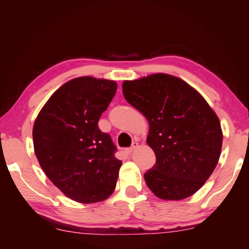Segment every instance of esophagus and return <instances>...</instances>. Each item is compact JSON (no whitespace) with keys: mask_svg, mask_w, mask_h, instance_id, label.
Segmentation results:
<instances>
[{"mask_svg":"<svg viewBox=\"0 0 249 249\" xmlns=\"http://www.w3.org/2000/svg\"><path fill=\"white\" fill-rule=\"evenodd\" d=\"M138 147V143L137 142H133V144L131 147H127V148H124V153L126 155H130L134 149H136Z\"/></svg>","mask_w":249,"mask_h":249,"instance_id":"34e87169","label":"esophagus"}]
</instances>
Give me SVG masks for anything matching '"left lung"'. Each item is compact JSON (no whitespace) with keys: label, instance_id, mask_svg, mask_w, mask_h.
Wrapping results in <instances>:
<instances>
[{"label":"left lung","instance_id":"left-lung-1","mask_svg":"<svg viewBox=\"0 0 249 249\" xmlns=\"http://www.w3.org/2000/svg\"><path fill=\"white\" fill-rule=\"evenodd\" d=\"M126 102L147 119L156 164L144 173L157 197L180 200L206 183L219 160V118L189 84L166 73L123 83Z\"/></svg>","mask_w":249,"mask_h":249}]
</instances>
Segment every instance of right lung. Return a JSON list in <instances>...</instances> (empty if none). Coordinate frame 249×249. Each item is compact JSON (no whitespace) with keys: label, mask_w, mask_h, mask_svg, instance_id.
<instances>
[{"label":"right lung","mask_w":249,"mask_h":249,"mask_svg":"<svg viewBox=\"0 0 249 249\" xmlns=\"http://www.w3.org/2000/svg\"><path fill=\"white\" fill-rule=\"evenodd\" d=\"M116 90L114 81L72 79L53 93L34 123L37 160L51 182L72 200L103 201L115 189L122 161L97 123Z\"/></svg>","instance_id":"right-lung-1"}]
</instances>
